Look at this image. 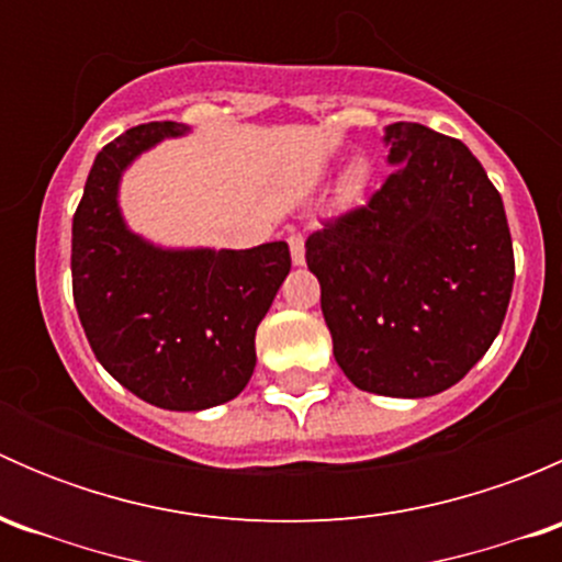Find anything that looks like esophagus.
Returning a JSON list of instances; mask_svg holds the SVG:
<instances>
[{
  "label": "esophagus",
  "mask_w": 562,
  "mask_h": 562,
  "mask_svg": "<svg viewBox=\"0 0 562 562\" xmlns=\"http://www.w3.org/2000/svg\"><path fill=\"white\" fill-rule=\"evenodd\" d=\"M288 247H291L293 266H304V236L302 234H291V236H288Z\"/></svg>",
  "instance_id": "1"
}]
</instances>
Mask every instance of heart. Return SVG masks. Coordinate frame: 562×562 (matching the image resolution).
Here are the masks:
<instances>
[{
    "mask_svg": "<svg viewBox=\"0 0 562 562\" xmlns=\"http://www.w3.org/2000/svg\"><path fill=\"white\" fill-rule=\"evenodd\" d=\"M345 184H348L350 190H361V187H364V168L361 166L350 168L348 176H345Z\"/></svg>",
    "mask_w": 562,
    "mask_h": 562,
    "instance_id": "b5f03b06",
    "label": "heart"
}]
</instances>
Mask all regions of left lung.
I'll return each mask as SVG.
<instances>
[{"mask_svg":"<svg viewBox=\"0 0 562 562\" xmlns=\"http://www.w3.org/2000/svg\"><path fill=\"white\" fill-rule=\"evenodd\" d=\"M386 184L307 239L334 359L381 396H432L490 350L514 288L501 192L462 140L389 124Z\"/></svg>","mask_w":562,"mask_h":562,"instance_id":"8db88e82","label":"left lung"}]
</instances>
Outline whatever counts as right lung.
<instances>
[{"instance_id": "add662e5", "label": "right lung", "mask_w": 562, "mask_h": 562, "mask_svg": "<svg viewBox=\"0 0 562 562\" xmlns=\"http://www.w3.org/2000/svg\"><path fill=\"white\" fill-rule=\"evenodd\" d=\"M190 127L149 122L103 146L72 217V299L100 364L144 402L206 411L234 400L255 370V328L291 271L285 241L252 249L160 247L133 234L122 176L144 151Z\"/></svg>"}]
</instances>
